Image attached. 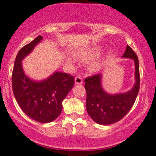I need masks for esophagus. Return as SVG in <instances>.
<instances>
[{
	"instance_id": "34e87169",
	"label": "esophagus",
	"mask_w": 156,
	"mask_h": 156,
	"mask_svg": "<svg viewBox=\"0 0 156 156\" xmlns=\"http://www.w3.org/2000/svg\"><path fill=\"white\" fill-rule=\"evenodd\" d=\"M75 82L77 84H83V78L80 76H77L75 78Z\"/></svg>"
}]
</instances>
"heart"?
<instances>
[{
    "instance_id": "1",
    "label": "heart",
    "mask_w": 156,
    "mask_h": 156,
    "mask_svg": "<svg viewBox=\"0 0 156 156\" xmlns=\"http://www.w3.org/2000/svg\"><path fill=\"white\" fill-rule=\"evenodd\" d=\"M102 52V48L100 47H95V48H93L90 50H87V51L84 52L83 53H81L79 56L80 59L82 61H85V62H88V61H90L92 59L97 58L99 55ZM102 62H95L94 63L91 64L90 69L93 71H97L98 70L100 67L102 66Z\"/></svg>"
}]
</instances>
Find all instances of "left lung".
Instances as JSON below:
<instances>
[{"instance_id": "1", "label": "left lung", "mask_w": 156, "mask_h": 156, "mask_svg": "<svg viewBox=\"0 0 156 156\" xmlns=\"http://www.w3.org/2000/svg\"><path fill=\"white\" fill-rule=\"evenodd\" d=\"M122 57L132 59L135 64V84L122 94H110L102 87V75L90 76L84 80L87 92L86 107L90 117L99 125H108L120 121L133 106L140 89L139 60L132 48L127 46Z\"/></svg>"}]
</instances>
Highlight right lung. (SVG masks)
<instances>
[{
	"label": "right lung",
	"instance_id": "1",
	"mask_svg": "<svg viewBox=\"0 0 156 156\" xmlns=\"http://www.w3.org/2000/svg\"><path fill=\"white\" fill-rule=\"evenodd\" d=\"M42 39V36H37L20 49L14 62L12 86L22 110L36 122L48 123L60 115L62 102L73 87L75 78L69 74L56 72L45 80L36 81L25 74L22 61Z\"/></svg>",
	"mask_w": 156,
	"mask_h": 156
}]
</instances>
